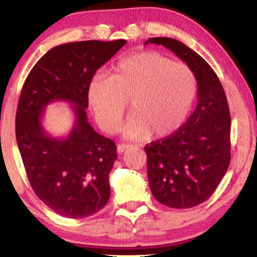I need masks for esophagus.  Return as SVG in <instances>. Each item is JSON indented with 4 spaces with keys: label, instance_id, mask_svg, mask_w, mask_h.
Listing matches in <instances>:
<instances>
[{
    "label": "esophagus",
    "instance_id": "34e87169",
    "mask_svg": "<svg viewBox=\"0 0 257 257\" xmlns=\"http://www.w3.org/2000/svg\"><path fill=\"white\" fill-rule=\"evenodd\" d=\"M131 147H133V145H130V144H119V145L117 146V152L119 154H121V153H124L125 151L131 149Z\"/></svg>",
    "mask_w": 257,
    "mask_h": 257
}]
</instances>
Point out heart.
Segmentation results:
<instances>
[{
    "label": "heart",
    "instance_id": "obj_1",
    "mask_svg": "<svg viewBox=\"0 0 257 257\" xmlns=\"http://www.w3.org/2000/svg\"><path fill=\"white\" fill-rule=\"evenodd\" d=\"M198 93L191 66L157 51H140L120 59L111 77L96 75L87 100L100 128L115 133L131 100L133 113L124 127L128 139L173 135L185 124Z\"/></svg>",
    "mask_w": 257,
    "mask_h": 257
}]
</instances>
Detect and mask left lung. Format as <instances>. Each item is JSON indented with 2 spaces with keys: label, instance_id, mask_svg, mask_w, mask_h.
<instances>
[{
  "label": "left lung",
  "instance_id": "8db88e82",
  "mask_svg": "<svg viewBox=\"0 0 257 257\" xmlns=\"http://www.w3.org/2000/svg\"><path fill=\"white\" fill-rule=\"evenodd\" d=\"M191 66L198 105L173 135L145 146L151 192L171 208H191L215 192L230 163V113L216 73L201 56L170 37H152Z\"/></svg>",
  "mask_w": 257,
  "mask_h": 257
}]
</instances>
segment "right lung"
Instances as JSON below:
<instances>
[{
	"mask_svg": "<svg viewBox=\"0 0 257 257\" xmlns=\"http://www.w3.org/2000/svg\"><path fill=\"white\" fill-rule=\"evenodd\" d=\"M125 44L82 41L52 48L31 69L21 91L15 131L27 177L35 194L64 217L93 215L110 198L108 174L117 150L87 121V87ZM56 100L74 104L76 121L66 139L48 136L40 122L44 107Z\"/></svg>",
	"mask_w": 257,
	"mask_h": 257,
	"instance_id": "right-lung-1",
	"label": "right lung"
}]
</instances>
